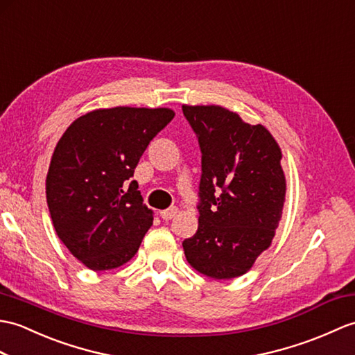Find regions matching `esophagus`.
<instances>
[{
  "label": "esophagus",
  "instance_id": "34e87169",
  "mask_svg": "<svg viewBox=\"0 0 355 355\" xmlns=\"http://www.w3.org/2000/svg\"><path fill=\"white\" fill-rule=\"evenodd\" d=\"M177 207H171V209H168V210H162L160 211V218L163 219V220H169V219H172L174 218L175 215H177Z\"/></svg>",
  "mask_w": 355,
  "mask_h": 355
}]
</instances>
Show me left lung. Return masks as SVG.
<instances>
[{"instance_id": "obj_1", "label": "left lung", "mask_w": 355, "mask_h": 355, "mask_svg": "<svg viewBox=\"0 0 355 355\" xmlns=\"http://www.w3.org/2000/svg\"><path fill=\"white\" fill-rule=\"evenodd\" d=\"M201 150L198 230L187 261L215 279L243 275L268 250L283 215L282 150L269 131L219 105H183Z\"/></svg>"}]
</instances>
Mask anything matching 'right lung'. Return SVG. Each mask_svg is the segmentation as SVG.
I'll list each match as a JSON object with an SVG mask.
<instances>
[{
  "instance_id": "right-lung-1",
  "label": "right lung",
  "mask_w": 355,
  "mask_h": 355,
  "mask_svg": "<svg viewBox=\"0 0 355 355\" xmlns=\"http://www.w3.org/2000/svg\"><path fill=\"white\" fill-rule=\"evenodd\" d=\"M174 116L171 109H100L73 121L60 137L46 175V202L57 236L89 269L122 266L153 225V211L131 177Z\"/></svg>"
}]
</instances>
